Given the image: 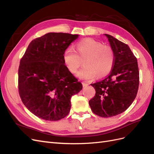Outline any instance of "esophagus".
Here are the masks:
<instances>
[{
    "instance_id": "obj_1",
    "label": "esophagus",
    "mask_w": 154,
    "mask_h": 154,
    "mask_svg": "<svg viewBox=\"0 0 154 154\" xmlns=\"http://www.w3.org/2000/svg\"><path fill=\"white\" fill-rule=\"evenodd\" d=\"M82 85H83V87H87V86L88 85V83H85V82H82Z\"/></svg>"
}]
</instances>
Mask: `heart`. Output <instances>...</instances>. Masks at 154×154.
Segmentation results:
<instances>
[{"instance_id": "heart-1", "label": "heart", "mask_w": 154, "mask_h": 154, "mask_svg": "<svg viewBox=\"0 0 154 154\" xmlns=\"http://www.w3.org/2000/svg\"><path fill=\"white\" fill-rule=\"evenodd\" d=\"M76 46L78 54L72 47H68L63 52V60L69 71L75 73L81 66L82 59H85L84 67L77 72L78 78L91 80L96 76L98 78L105 77L111 72L114 54L109 46L92 38L79 41Z\"/></svg>"}]
</instances>
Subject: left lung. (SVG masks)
I'll return each mask as SVG.
<instances>
[{"instance_id": "1", "label": "left lung", "mask_w": 154, "mask_h": 154, "mask_svg": "<svg viewBox=\"0 0 154 154\" xmlns=\"http://www.w3.org/2000/svg\"><path fill=\"white\" fill-rule=\"evenodd\" d=\"M114 54V63L109 76L92 83L96 94L89 101L93 112L102 118L123 113L137 95L139 76L137 58L127 44L104 34Z\"/></svg>"}]
</instances>
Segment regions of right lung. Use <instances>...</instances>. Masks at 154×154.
I'll return each instance as SVG.
<instances>
[{"instance_id": "1", "label": "right lung", "mask_w": 154, "mask_h": 154, "mask_svg": "<svg viewBox=\"0 0 154 154\" xmlns=\"http://www.w3.org/2000/svg\"><path fill=\"white\" fill-rule=\"evenodd\" d=\"M78 35L48 32L31 42L18 69L23 103L37 117L58 121L71 109V98L82 89L65 65L63 52Z\"/></svg>"}]
</instances>
